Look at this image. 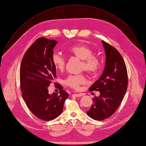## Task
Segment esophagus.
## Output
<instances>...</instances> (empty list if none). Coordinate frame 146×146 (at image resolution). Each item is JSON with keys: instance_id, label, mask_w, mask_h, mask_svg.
<instances>
[{"instance_id": "esophagus-1", "label": "esophagus", "mask_w": 146, "mask_h": 146, "mask_svg": "<svg viewBox=\"0 0 146 146\" xmlns=\"http://www.w3.org/2000/svg\"><path fill=\"white\" fill-rule=\"evenodd\" d=\"M82 95L80 94H73L72 95V97H80L82 96Z\"/></svg>"}]
</instances>
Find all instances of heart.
Here are the masks:
<instances>
[{"instance_id":"1","label":"heart","mask_w":146,"mask_h":146,"mask_svg":"<svg viewBox=\"0 0 146 146\" xmlns=\"http://www.w3.org/2000/svg\"><path fill=\"white\" fill-rule=\"evenodd\" d=\"M67 51L70 55L82 60L81 71L85 70L92 76H95L98 73L101 68L100 61L98 57L93 56V51L88 45L83 44H76L68 47ZM52 62L57 70L61 71L64 68L65 58L59 54H54ZM86 82V79L83 74L69 76L64 81L67 86L74 89H78Z\"/></svg>"}]
</instances>
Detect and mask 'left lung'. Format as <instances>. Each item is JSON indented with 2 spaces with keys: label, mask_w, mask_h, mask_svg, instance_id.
I'll return each mask as SVG.
<instances>
[{
  "label": "left lung",
  "mask_w": 146,
  "mask_h": 146,
  "mask_svg": "<svg viewBox=\"0 0 146 146\" xmlns=\"http://www.w3.org/2000/svg\"><path fill=\"white\" fill-rule=\"evenodd\" d=\"M106 56L104 72L89 89L99 91L100 95L93 98L94 104L87 112L97 121L108 118L118 108L128 86V76L124 61L118 50L102 41Z\"/></svg>",
  "instance_id": "8db88e82"
}]
</instances>
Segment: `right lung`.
Wrapping results in <instances>:
<instances>
[{
  "label": "right lung",
  "mask_w": 146,
  "mask_h": 146,
  "mask_svg": "<svg viewBox=\"0 0 146 146\" xmlns=\"http://www.w3.org/2000/svg\"><path fill=\"white\" fill-rule=\"evenodd\" d=\"M57 44L56 40L38 38L25 53L20 68L21 89L24 100L34 115L44 121L58 117L68 97L59 84H57L59 92L48 94V87L56 78L52 56Z\"/></svg>",
  "instance_id": "obj_1"
}]
</instances>
